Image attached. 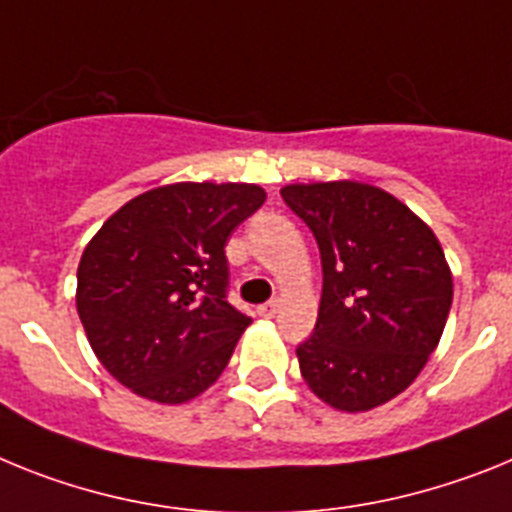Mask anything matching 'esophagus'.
<instances>
[{"instance_id": "1", "label": "esophagus", "mask_w": 512, "mask_h": 512, "mask_svg": "<svg viewBox=\"0 0 512 512\" xmlns=\"http://www.w3.org/2000/svg\"><path fill=\"white\" fill-rule=\"evenodd\" d=\"M257 314L265 319H273L278 314V301H268V304H260L257 306Z\"/></svg>"}]
</instances>
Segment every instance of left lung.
Instances as JSON below:
<instances>
[{
	"label": "left lung",
	"mask_w": 512,
	"mask_h": 512,
	"mask_svg": "<svg viewBox=\"0 0 512 512\" xmlns=\"http://www.w3.org/2000/svg\"><path fill=\"white\" fill-rule=\"evenodd\" d=\"M281 195L314 231L324 273L317 327L296 350L301 376L340 412L381 407L441 342L453 301L441 242L368 182H293Z\"/></svg>",
	"instance_id": "8db88e82"
}]
</instances>
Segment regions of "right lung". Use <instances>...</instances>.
<instances>
[{
	"mask_svg": "<svg viewBox=\"0 0 512 512\" xmlns=\"http://www.w3.org/2000/svg\"><path fill=\"white\" fill-rule=\"evenodd\" d=\"M265 198L252 182H172L100 226L79 260L77 311L115 381L159 404L216 384L252 324L226 301L224 247Z\"/></svg>",
	"mask_w": 512,
	"mask_h": 512,
	"instance_id": "add662e5",
	"label": "right lung"
}]
</instances>
